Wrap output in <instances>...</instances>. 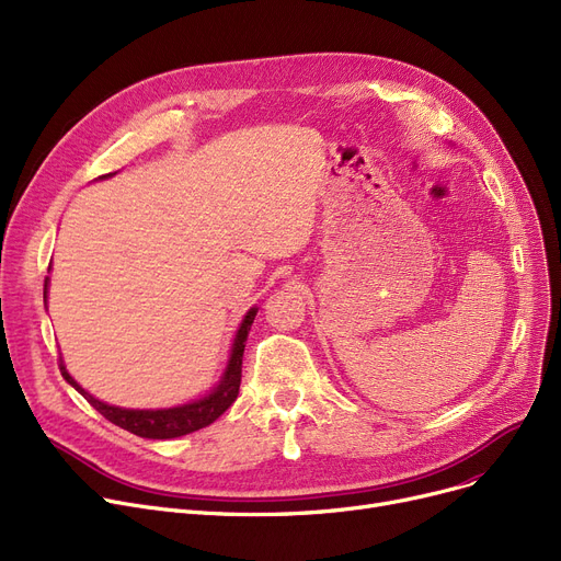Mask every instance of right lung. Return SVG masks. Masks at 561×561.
Returning a JSON list of instances; mask_svg holds the SVG:
<instances>
[{"mask_svg":"<svg viewBox=\"0 0 561 561\" xmlns=\"http://www.w3.org/2000/svg\"><path fill=\"white\" fill-rule=\"evenodd\" d=\"M110 176V174H107ZM47 296V279H45V290L43 298ZM256 307H252L245 316V321L240 323L236 339H233V348H231V357L227 364V371L213 392L199 401H192L179 408H164V410H126V408H116V405H107L99 399H93L89 392L70 378V374L66 371L64 362L59 364L61 376L78 389V392L101 412L105 420H110L112 424L126 428L139 437H151V440H169V437H181L187 435L192 431H199L208 424H213L222 412L238 399V389H240V376H242V353H245V341L250 334V328L254 323L256 316Z\"/></svg>","mask_w":561,"mask_h":561,"instance_id":"add662e5","label":"right lung"}]
</instances>
